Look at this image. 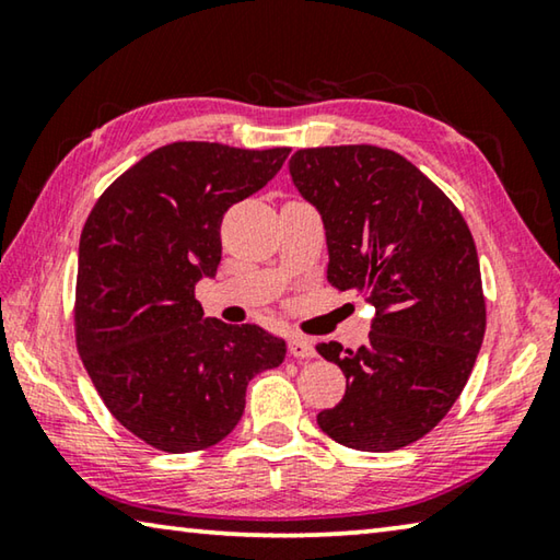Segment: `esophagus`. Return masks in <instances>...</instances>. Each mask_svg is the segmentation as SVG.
<instances>
[{"label": "esophagus", "instance_id": "1", "mask_svg": "<svg viewBox=\"0 0 560 560\" xmlns=\"http://www.w3.org/2000/svg\"><path fill=\"white\" fill-rule=\"evenodd\" d=\"M289 353L293 358H314L316 346H314V340H308L303 336H291L289 338Z\"/></svg>", "mask_w": 560, "mask_h": 560}]
</instances>
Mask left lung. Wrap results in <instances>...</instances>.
<instances>
[{
  "label": "left lung",
  "instance_id": "8db88e82",
  "mask_svg": "<svg viewBox=\"0 0 560 560\" xmlns=\"http://www.w3.org/2000/svg\"><path fill=\"white\" fill-rule=\"evenodd\" d=\"M289 173L324 220L328 281L375 306L365 346H316L346 375L343 400L318 412V428L350 450L407 447L450 412L485 340L469 226L393 150L306 148L291 155Z\"/></svg>",
  "mask_w": 560,
  "mask_h": 560
}]
</instances>
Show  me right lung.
Masks as SVG:
<instances>
[{
	"label": "right lung",
	"instance_id": "obj_1",
	"mask_svg": "<svg viewBox=\"0 0 560 560\" xmlns=\"http://www.w3.org/2000/svg\"><path fill=\"white\" fill-rule=\"evenodd\" d=\"M289 153L170 143L126 170L83 224L75 346L110 415L150 447H212L242 420L252 377L283 363L281 338L205 318L195 287L220 267L224 212Z\"/></svg>",
	"mask_w": 560,
	"mask_h": 560
}]
</instances>
